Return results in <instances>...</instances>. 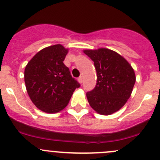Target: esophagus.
<instances>
[{"label":"esophagus","instance_id":"1","mask_svg":"<svg viewBox=\"0 0 160 160\" xmlns=\"http://www.w3.org/2000/svg\"><path fill=\"white\" fill-rule=\"evenodd\" d=\"M78 81L80 82V83H83V77H82L81 76H80V77H79V78H78Z\"/></svg>","mask_w":160,"mask_h":160}]
</instances>
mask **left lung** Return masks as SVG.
Listing matches in <instances>:
<instances>
[{"instance_id":"8db88e82","label":"left lung","mask_w":160,"mask_h":160,"mask_svg":"<svg viewBox=\"0 0 160 160\" xmlns=\"http://www.w3.org/2000/svg\"><path fill=\"white\" fill-rule=\"evenodd\" d=\"M83 52L94 62L97 84L87 93L90 107L102 115L120 110L132 94L135 83V71L129 62L113 50L100 48Z\"/></svg>"}]
</instances>
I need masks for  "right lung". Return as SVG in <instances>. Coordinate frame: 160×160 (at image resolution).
<instances>
[{
	"mask_svg": "<svg viewBox=\"0 0 160 160\" xmlns=\"http://www.w3.org/2000/svg\"><path fill=\"white\" fill-rule=\"evenodd\" d=\"M68 49L60 44L48 46L36 53L25 67V83L32 103L46 113L65 108L80 84L63 63Z\"/></svg>",
	"mask_w": 160,
	"mask_h": 160,
	"instance_id": "right-lung-1",
	"label": "right lung"
}]
</instances>
